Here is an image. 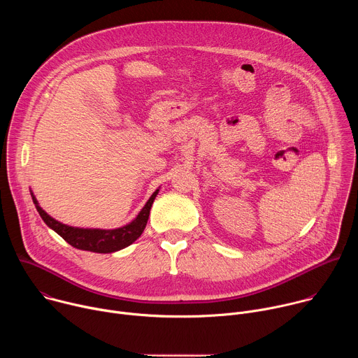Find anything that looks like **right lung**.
Segmentation results:
<instances>
[{"label":"right lung","instance_id":"right-lung-1","mask_svg":"<svg viewBox=\"0 0 358 358\" xmlns=\"http://www.w3.org/2000/svg\"><path fill=\"white\" fill-rule=\"evenodd\" d=\"M159 194V189L152 192V195L145 202L143 210L138 213V215L127 225L117 228V229H90V228H75L65 225L52 217H49L41 207L34 196V192H31L35 207L43 220V222L54 229L58 235H61L68 243H71L73 248L96 252V253H112L116 250H120L129 245H131L144 231L147 225V220L150 215V210L152 202H155L156 196Z\"/></svg>","mask_w":358,"mask_h":358}]
</instances>
